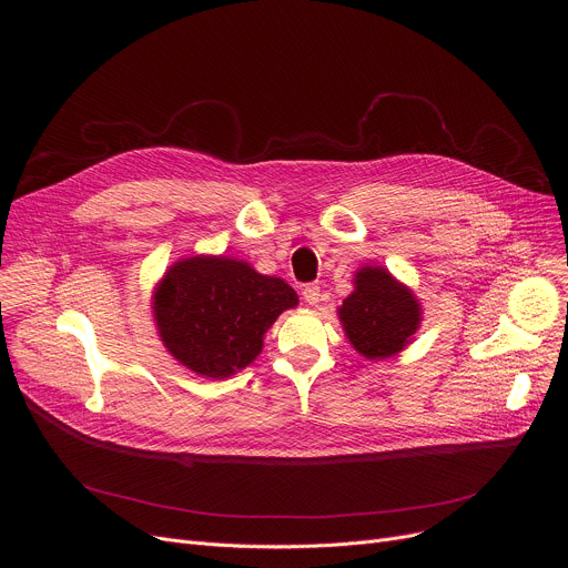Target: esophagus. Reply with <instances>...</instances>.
<instances>
[{
	"label": "esophagus",
	"instance_id": "esophagus-1",
	"mask_svg": "<svg viewBox=\"0 0 568 568\" xmlns=\"http://www.w3.org/2000/svg\"><path fill=\"white\" fill-rule=\"evenodd\" d=\"M303 298L310 303V305H316L321 301V287L318 283H310L303 287Z\"/></svg>",
	"mask_w": 568,
	"mask_h": 568
}]
</instances>
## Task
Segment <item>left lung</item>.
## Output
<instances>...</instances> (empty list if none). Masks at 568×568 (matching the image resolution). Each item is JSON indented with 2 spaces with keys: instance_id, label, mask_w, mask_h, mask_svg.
Returning a JSON list of instances; mask_svg holds the SVG:
<instances>
[{
  "instance_id": "1",
  "label": "left lung",
  "mask_w": 568,
  "mask_h": 568,
  "mask_svg": "<svg viewBox=\"0 0 568 568\" xmlns=\"http://www.w3.org/2000/svg\"><path fill=\"white\" fill-rule=\"evenodd\" d=\"M344 331L366 359L399 353L418 331L420 305L414 294L382 267L357 272L355 292L339 307Z\"/></svg>"
}]
</instances>
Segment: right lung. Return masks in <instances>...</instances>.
<instances>
[{
  "instance_id": "right-lung-1",
  "label": "right lung",
  "mask_w": 568,
  "mask_h": 568,
  "mask_svg": "<svg viewBox=\"0 0 568 568\" xmlns=\"http://www.w3.org/2000/svg\"><path fill=\"white\" fill-rule=\"evenodd\" d=\"M296 303L285 281L247 263L195 256L166 272L152 307L171 355L193 373L220 379L252 364L267 328Z\"/></svg>"
}]
</instances>
